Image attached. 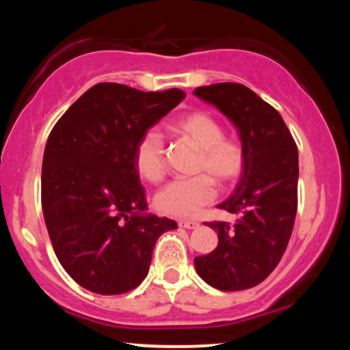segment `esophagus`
Masks as SVG:
<instances>
[{
  "mask_svg": "<svg viewBox=\"0 0 350 350\" xmlns=\"http://www.w3.org/2000/svg\"><path fill=\"white\" fill-rule=\"evenodd\" d=\"M179 225H180V227H183V228L193 230V228H198V227H199V222H194V221H180Z\"/></svg>",
  "mask_w": 350,
  "mask_h": 350,
  "instance_id": "esophagus-1",
  "label": "esophagus"
}]
</instances>
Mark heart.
Returning a JSON list of instances; mask_svg holds the SVG:
<instances>
[{"instance_id":"heart-1","label":"heart","mask_w":350,"mask_h":350,"mask_svg":"<svg viewBox=\"0 0 350 350\" xmlns=\"http://www.w3.org/2000/svg\"><path fill=\"white\" fill-rule=\"evenodd\" d=\"M171 129L198 148V171L206 174L170 182L157 193L156 206L171 216L194 217L204 206L215 202L217 196L215 180L211 177L222 185L233 183L244 171L245 152L239 142L224 137L221 122L208 112H188L177 118ZM134 163L139 176L146 182L159 183L163 179L167 165L161 134L150 129L142 135L134 150Z\"/></svg>"}]
</instances>
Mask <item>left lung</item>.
I'll use <instances>...</instances> for the list:
<instances>
[{
  "instance_id": "obj_1",
  "label": "left lung",
  "mask_w": 350,
  "mask_h": 350,
  "mask_svg": "<svg viewBox=\"0 0 350 350\" xmlns=\"http://www.w3.org/2000/svg\"><path fill=\"white\" fill-rule=\"evenodd\" d=\"M233 123L245 152V167L222 208L239 215L206 224L217 232V247L194 258L198 275L211 287L236 292L258 286L280 264L292 234L298 206V148L273 106L239 83L194 90Z\"/></svg>"
}]
</instances>
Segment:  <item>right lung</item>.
I'll list each match as a JSON object with an SVG mask.
<instances>
[{
	"mask_svg": "<svg viewBox=\"0 0 350 350\" xmlns=\"http://www.w3.org/2000/svg\"><path fill=\"white\" fill-rule=\"evenodd\" d=\"M185 96L176 88L144 92L98 83L49 134L41 173L47 233L63 269L90 292L120 295L137 287L159 236L177 228L146 213L134 150Z\"/></svg>",
	"mask_w": 350,
	"mask_h": 350,
	"instance_id": "add662e5",
	"label": "right lung"
}]
</instances>
